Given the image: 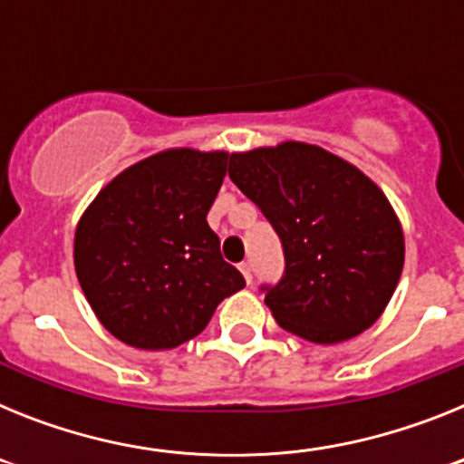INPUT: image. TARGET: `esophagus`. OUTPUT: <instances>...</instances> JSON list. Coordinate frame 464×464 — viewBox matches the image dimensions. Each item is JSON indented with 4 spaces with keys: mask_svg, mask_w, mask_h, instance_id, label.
I'll return each mask as SVG.
<instances>
[{
    "mask_svg": "<svg viewBox=\"0 0 464 464\" xmlns=\"http://www.w3.org/2000/svg\"><path fill=\"white\" fill-rule=\"evenodd\" d=\"M239 272L244 274L246 283H251V281H253V269H251V262H241V265H239Z\"/></svg>",
    "mask_w": 464,
    "mask_h": 464,
    "instance_id": "1",
    "label": "esophagus"
}]
</instances>
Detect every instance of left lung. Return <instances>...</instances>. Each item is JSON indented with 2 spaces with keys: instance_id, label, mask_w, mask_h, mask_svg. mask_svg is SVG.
Returning <instances> with one entry per match:
<instances>
[{
  "instance_id": "1",
  "label": "left lung",
  "mask_w": 464,
  "mask_h": 464,
  "mask_svg": "<svg viewBox=\"0 0 464 464\" xmlns=\"http://www.w3.org/2000/svg\"><path fill=\"white\" fill-rule=\"evenodd\" d=\"M229 179L283 244L285 272L262 285L283 330L339 343L379 321L404 267V235L372 179L302 141L232 153Z\"/></svg>"
}]
</instances>
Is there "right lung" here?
Segmentation results:
<instances>
[{
  "instance_id": "right-lung-1",
  "label": "right lung",
  "mask_w": 464,
  "mask_h": 464,
  "mask_svg": "<svg viewBox=\"0 0 464 464\" xmlns=\"http://www.w3.org/2000/svg\"><path fill=\"white\" fill-rule=\"evenodd\" d=\"M227 158L225 150L155 153L106 183L81 216L76 276L94 315L127 346L167 351L190 342L246 285L207 223Z\"/></svg>"
}]
</instances>
